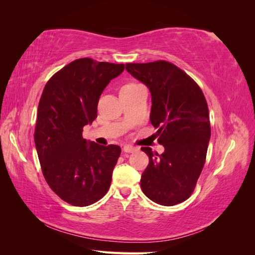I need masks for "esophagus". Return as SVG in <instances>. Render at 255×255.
Returning a JSON list of instances; mask_svg holds the SVG:
<instances>
[{
    "mask_svg": "<svg viewBox=\"0 0 255 255\" xmlns=\"http://www.w3.org/2000/svg\"><path fill=\"white\" fill-rule=\"evenodd\" d=\"M123 152H126V153H133V152H135L137 149L135 148V146H133V145H130V144H126L125 146H123Z\"/></svg>",
    "mask_w": 255,
    "mask_h": 255,
    "instance_id": "1",
    "label": "esophagus"
}]
</instances>
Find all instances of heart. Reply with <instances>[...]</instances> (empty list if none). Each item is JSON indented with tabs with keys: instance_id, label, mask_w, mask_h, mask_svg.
<instances>
[{
	"instance_id": "obj_1",
	"label": "heart",
	"mask_w": 255,
	"mask_h": 255,
	"mask_svg": "<svg viewBox=\"0 0 255 255\" xmlns=\"http://www.w3.org/2000/svg\"><path fill=\"white\" fill-rule=\"evenodd\" d=\"M136 86H138L137 84H127V85H125V86H123L121 89H130V88H134V87H136Z\"/></svg>"
}]
</instances>
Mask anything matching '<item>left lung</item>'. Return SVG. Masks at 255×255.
Returning a JSON list of instances; mask_svg holds the SVG:
<instances>
[{"instance_id": "1", "label": "left lung", "mask_w": 255, "mask_h": 255, "mask_svg": "<svg viewBox=\"0 0 255 255\" xmlns=\"http://www.w3.org/2000/svg\"><path fill=\"white\" fill-rule=\"evenodd\" d=\"M126 69L151 92L150 120L158 128L157 140L165 148L161 154L149 146L141 148L149 156L141 174V189L157 204L181 203L195 189L211 138L203 92L190 76L165 60L127 64Z\"/></svg>"}]
</instances>
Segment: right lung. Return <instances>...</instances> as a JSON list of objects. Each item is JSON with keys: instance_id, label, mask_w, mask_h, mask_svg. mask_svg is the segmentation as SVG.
<instances>
[{"instance_id": "obj_1", "label": "right lung", "mask_w": 255, "mask_h": 255, "mask_svg": "<svg viewBox=\"0 0 255 255\" xmlns=\"http://www.w3.org/2000/svg\"><path fill=\"white\" fill-rule=\"evenodd\" d=\"M123 70V64L80 58L44 86L34 134L36 150L49 186L71 205L95 203L111 186L120 146L84 139L83 128L97 118L100 96Z\"/></svg>"}]
</instances>
